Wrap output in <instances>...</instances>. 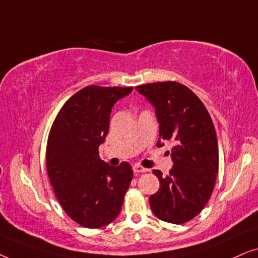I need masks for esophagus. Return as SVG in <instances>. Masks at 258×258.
I'll list each match as a JSON object with an SVG mask.
<instances>
[{
  "label": "esophagus",
  "instance_id": "obj_1",
  "mask_svg": "<svg viewBox=\"0 0 258 258\" xmlns=\"http://www.w3.org/2000/svg\"><path fill=\"white\" fill-rule=\"evenodd\" d=\"M133 170L135 174H142V172H147L148 169L147 168H143L142 165H139V164H135L133 167Z\"/></svg>",
  "mask_w": 258,
  "mask_h": 258
}]
</instances>
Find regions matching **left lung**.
<instances>
[{
  "instance_id": "obj_1",
  "label": "left lung",
  "mask_w": 258,
  "mask_h": 258,
  "mask_svg": "<svg viewBox=\"0 0 258 258\" xmlns=\"http://www.w3.org/2000/svg\"><path fill=\"white\" fill-rule=\"evenodd\" d=\"M155 107L160 140L174 144L168 154L172 165L169 175L153 172L160 189L149 197L155 216L168 223L182 224L199 215L213 194L218 172L216 132L202 101L175 81L136 87Z\"/></svg>"
}]
</instances>
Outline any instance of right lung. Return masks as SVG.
I'll list each match as a JSON object with an SVG mask.
<instances>
[{
  "label": "right lung",
  "instance_id": "1",
  "mask_svg": "<svg viewBox=\"0 0 258 258\" xmlns=\"http://www.w3.org/2000/svg\"><path fill=\"white\" fill-rule=\"evenodd\" d=\"M133 87L89 86L73 95L58 111L47 143V170L66 214L82 227L102 228L122 209L133 169L111 167L98 156L109 130L111 108Z\"/></svg>",
  "mask_w": 258,
  "mask_h": 258
}]
</instances>
